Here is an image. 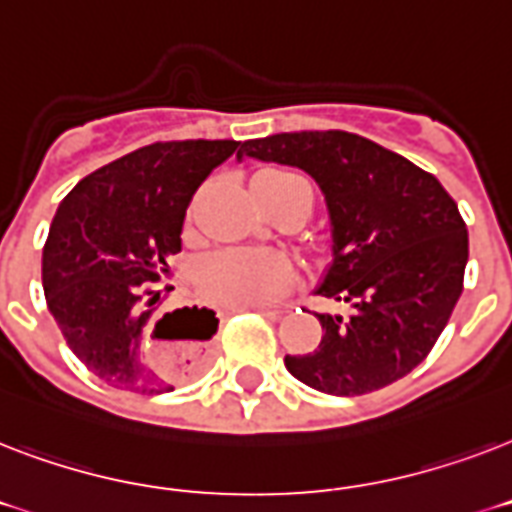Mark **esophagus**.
Wrapping results in <instances>:
<instances>
[{"label":"esophagus","mask_w":512,"mask_h":512,"mask_svg":"<svg viewBox=\"0 0 512 512\" xmlns=\"http://www.w3.org/2000/svg\"><path fill=\"white\" fill-rule=\"evenodd\" d=\"M233 311H257V313H281L279 305H247V308H233Z\"/></svg>","instance_id":"34e87169"}]
</instances>
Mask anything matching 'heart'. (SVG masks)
Segmentation results:
<instances>
[{
    "label": "heart",
    "instance_id": "1",
    "mask_svg": "<svg viewBox=\"0 0 512 512\" xmlns=\"http://www.w3.org/2000/svg\"><path fill=\"white\" fill-rule=\"evenodd\" d=\"M273 180H292L289 172H263ZM292 268L284 257L252 249H220L201 260L199 284L212 300L247 308L273 303L287 289Z\"/></svg>",
    "mask_w": 512,
    "mask_h": 512
}]
</instances>
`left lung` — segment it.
I'll use <instances>...</instances> for the list:
<instances>
[{
    "label": "left lung",
    "mask_w": 512,
    "mask_h": 512,
    "mask_svg": "<svg viewBox=\"0 0 512 512\" xmlns=\"http://www.w3.org/2000/svg\"><path fill=\"white\" fill-rule=\"evenodd\" d=\"M308 172L324 193L329 260L316 295L345 305L316 313L319 348L287 356L292 377L329 396H364L428 356L462 295L468 228L430 172L342 130L244 140L236 159Z\"/></svg>",
    "instance_id": "8db88e82"
}]
</instances>
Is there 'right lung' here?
Returning <instances> with one entry per match:
<instances>
[{"instance_id": "obj_1", "label": "right lung", "mask_w": 512, "mask_h": 512, "mask_svg": "<svg viewBox=\"0 0 512 512\" xmlns=\"http://www.w3.org/2000/svg\"><path fill=\"white\" fill-rule=\"evenodd\" d=\"M239 140H172L138 148L74 185L52 217L42 252L47 308L74 356L111 388L175 390L151 364L156 281L183 247L185 209L209 172L236 154ZM162 340L177 342L188 374L209 358L217 316L177 308Z\"/></svg>"}]
</instances>
